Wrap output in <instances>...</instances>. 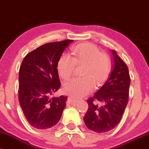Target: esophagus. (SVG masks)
<instances>
[{
    "label": "esophagus",
    "instance_id": "esophagus-1",
    "mask_svg": "<svg viewBox=\"0 0 149 149\" xmlns=\"http://www.w3.org/2000/svg\"><path fill=\"white\" fill-rule=\"evenodd\" d=\"M69 102L70 103H77V102H79V100L78 99L76 98V97H69V99H68Z\"/></svg>",
    "mask_w": 149,
    "mask_h": 149
}]
</instances>
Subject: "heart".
Listing matches in <instances>:
<instances>
[{
	"mask_svg": "<svg viewBox=\"0 0 149 149\" xmlns=\"http://www.w3.org/2000/svg\"><path fill=\"white\" fill-rule=\"evenodd\" d=\"M73 54V57L66 54L61 56L57 62L58 72L63 79L67 80L73 75L76 66H83V77L69 80L63 88L71 96H84L92 91L94 83L100 85L107 79L111 71V61L107 54L89 42L76 45Z\"/></svg>",
	"mask_w": 149,
	"mask_h": 149,
	"instance_id": "obj_1",
	"label": "heart"
}]
</instances>
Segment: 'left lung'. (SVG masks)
I'll return each instance as SVG.
<instances>
[{
	"label": "left lung",
	"instance_id": "8db88e82",
	"mask_svg": "<svg viewBox=\"0 0 149 149\" xmlns=\"http://www.w3.org/2000/svg\"><path fill=\"white\" fill-rule=\"evenodd\" d=\"M114 67L103 86L90 97L83 118L90 130L104 133L115 128L120 121L129 100L130 76L125 63L112 50Z\"/></svg>",
	"mask_w": 149,
	"mask_h": 149
}]
</instances>
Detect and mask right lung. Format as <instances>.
<instances>
[{
    "instance_id": "add662e5",
    "label": "right lung",
    "mask_w": 149,
    "mask_h": 149,
    "mask_svg": "<svg viewBox=\"0 0 149 149\" xmlns=\"http://www.w3.org/2000/svg\"><path fill=\"white\" fill-rule=\"evenodd\" d=\"M72 40L46 43L27 54L19 73V102L30 125L48 129L60 120L67 97H52L60 88L57 62Z\"/></svg>"
}]
</instances>
